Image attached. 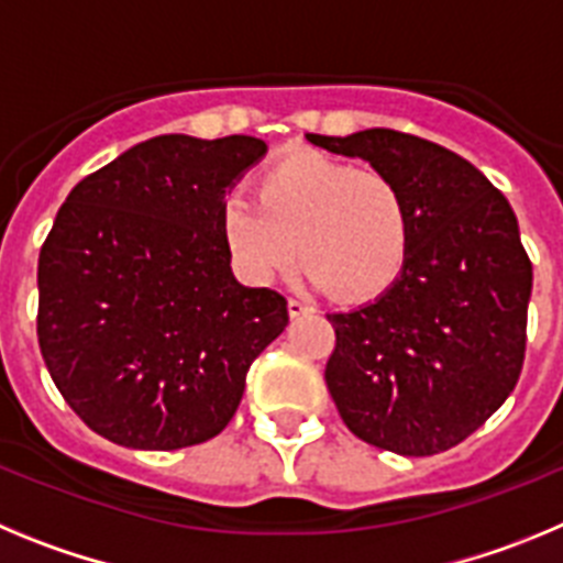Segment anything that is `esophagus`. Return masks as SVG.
I'll use <instances>...</instances> for the list:
<instances>
[{
    "label": "esophagus",
    "mask_w": 563,
    "mask_h": 563,
    "mask_svg": "<svg viewBox=\"0 0 563 563\" xmlns=\"http://www.w3.org/2000/svg\"><path fill=\"white\" fill-rule=\"evenodd\" d=\"M287 307H290V316H307V312H316V307H312L310 301H305V298H290Z\"/></svg>",
    "instance_id": "1"
}]
</instances>
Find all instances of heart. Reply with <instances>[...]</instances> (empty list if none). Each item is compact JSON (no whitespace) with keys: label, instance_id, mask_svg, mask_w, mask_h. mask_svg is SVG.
Returning a JSON list of instances; mask_svg holds the SVG:
<instances>
[{"label":"heart","instance_id":"obj_1","mask_svg":"<svg viewBox=\"0 0 563 563\" xmlns=\"http://www.w3.org/2000/svg\"><path fill=\"white\" fill-rule=\"evenodd\" d=\"M256 197H231L222 208L228 251L256 285L301 258L321 290L357 301L386 290L406 262L409 206L377 168L292 152L258 174Z\"/></svg>","mask_w":563,"mask_h":563}]
</instances>
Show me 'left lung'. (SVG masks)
<instances>
[{
  "mask_svg": "<svg viewBox=\"0 0 563 563\" xmlns=\"http://www.w3.org/2000/svg\"><path fill=\"white\" fill-rule=\"evenodd\" d=\"M389 174L409 206V253L389 290L330 312L327 389L346 429L402 456L460 445L516 389L533 265L519 222L476 166L415 134H307Z\"/></svg>",
  "mask_w": 563,
  "mask_h": 563,
  "instance_id": "obj_1",
  "label": "left lung"
}]
</instances>
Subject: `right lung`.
Here are the masks:
<instances>
[{"label":"right lung","instance_id":"1","mask_svg":"<svg viewBox=\"0 0 563 563\" xmlns=\"http://www.w3.org/2000/svg\"><path fill=\"white\" fill-rule=\"evenodd\" d=\"M265 141L161 134L87 174L38 253V346L67 406L109 442L200 445L225 429L287 298L242 287L225 191Z\"/></svg>","mask_w":563,"mask_h":563}]
</instances>
